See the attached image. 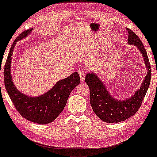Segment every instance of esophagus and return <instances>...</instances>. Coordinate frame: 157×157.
<instances>
[{
	"mask_svg": "<svg viewBox=\"0 0 157 157\" xmlns=\"http://www.w3.org/2000/svg\"><path fill=\"white\" fill-rule=\"evenodd\" d=\"M79 76H80L81 81H83L85 80V77H86V74H85L84 71H79Z\"/></svg>",
	"mask_w": 157,
	"mask_h": 157,
	"instance_id": "obj_1",
	"label": "esophagus"
}]
</instances>
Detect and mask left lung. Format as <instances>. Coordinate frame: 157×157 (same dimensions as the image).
<instances>
[{
	"label": "left lung",
	"instance_id": "8db88e82",
	"mask_svg": "<svg viewBox=\"0 0 157 157\" xmlns=\"http://www.w3.org/2000/svg\"><path fill=\"white\" fill-rule=\"evenodd\" d=\"M128 44L134 45L142 54L147 72L142 86L132 97L124 100L115 99L106 86L94 72L87 74L85 78L90 88V101L92 110L102 121L108 123H117L124 121L135 115L139 109L148 90L151 80V67L149 59L140 38L132 30L127 28Z\"/></svg>",
	"mask_w": 157,
	"mask_h": 157
}]
</instances>
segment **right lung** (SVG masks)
<instances>
[{"label":"right lung","mask_w":157,"mask_h":157,"mask_svg":"<svg viewBox=\"0 0 157 157\" xmlns=\"http://www.w3.org/2000/svg\"><path fill=\"white\" fill-rule=\"evenodd\" d=\"M33 29L25 30L16 38L10 48L4 68V82L6 90L17 111L23 117L39 124L54 121L63 111L71 92L80 83L78 72L58 81L50 90L39 97H29L18 90L12 81L11 62L14 46L18 41L26 37Z\"/></svg>","instance_id":"right-lung-1"}]
</instances>
